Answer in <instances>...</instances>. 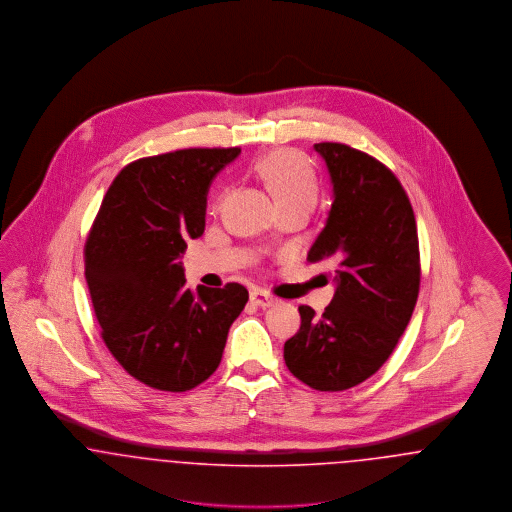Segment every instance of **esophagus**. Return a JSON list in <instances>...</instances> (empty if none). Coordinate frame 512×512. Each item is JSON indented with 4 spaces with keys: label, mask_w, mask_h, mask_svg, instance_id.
Instances as JSON below:
<instances>
[{
    "label": "esophagus",
    "mask_w": 512,
    "mask_h": 512,
    "mask_svg": "<svg viewBox=\"0 0 512 512\" xmlns=\"http://www.w3.org/2000/svg\"><path fill=\"white\" fill-rule=\"evenodd\" d=\"M251 301L257 305V307H263V309H267V307H272L274 303H276V299L267 292H261V290H253L251 292Z\"/></svg>",
    "instance_id": "obj_1"
}]
</instances>
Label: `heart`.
<instances>
[{
	"label": "heart",
	"instance_id": "b5f03b06",
	"mask_svg": "<svg viewBox=\"0 0 512 512\" xmlns=\"http://www.w3.org/2000/svg\"><path fill=\"white\" fill-rule=\"evenodd\" d=\"M259 174L280 209H313L318 197V178L311 163L293 149H276L259 163Z\"/></svg>",
	"mask_w": 512,
	"mask_h": 512
}]
</instances>
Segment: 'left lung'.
<instances>
[{
	"instance_id": "obj_1",
	"label": "left lung",
	"mask_w": 512,
	"mask_h": 512,
	"mask_svg": "<svg viewBox=\"0 0 512 512\" xmlns=\"http://www.w3.org/2000/svg\"><path fill=\"white\" fill-rule=\"evenodd\" d=\"M315 149L326 161L334 203L307 261L336 265V293L322 317L301 305L286 341L293 376L318 391L365 382L388 361L413 317L420 251L409 195L378 159L338 142Z\"/></svg>"
}]
</instances>
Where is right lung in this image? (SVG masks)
Instances as JSON below:
<instances>
[{
  "instance_id": "obj_1",
  "label": "right lung",
  "mask_w": 512,
  "mask_h": 512,
  "mask_svg": "<svg viewBox=\"0 0 512 512\" xmlns=\"http://www.w3.org/2000/svg\"><path fill=\"white\" fill-rule=\"evenodd\" d=\"M240 147H190L126 165L84 245V274L101 338L138 382L188 391L220 365L242 284L186 286L182 253L205 230L207 192Z\"/></svg>"
}]
</instances>
